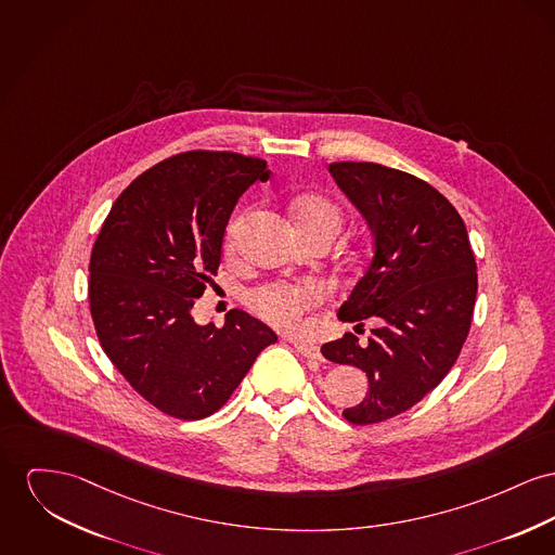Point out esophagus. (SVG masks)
Segmentation results:
<instances>
[{"instance_id": "34e87169", "label": "esophagus", "mask_w": 555, "mask_h": 555, "mask_svg": "<svg viewBox=\"0 0 555 555\" xmlns=\"http://www.w3.org/2000/svg\"><path fill=\"white\" fill-rule=\"evenodd\" d=\"M296 351L305 358H313V360H320L322 353H320V347L313 345V343H305V340H293Z\"/></svg>"}]
</instances>
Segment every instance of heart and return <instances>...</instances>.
<instances>
[{"label":"heart","mask_w":555,"mask_h":555,"mask_svg":"<svg viewBox=\"0 0 555 555\" xmlns=\"http://www.w3.org/2000/svg\"><path fill=\"white\" fill-rule=\"evenodd\" d=\"M244 217H237L229 224L227 231V244L231 246ZM293 217H295L298 231L313 233V231H328L336 235V231L343 224V212L334 204L333 199L318 195V193H305L293 204ZM326 286L318 280H296V282H273L267 286H260L250 295V305L273 326H280L284 331H295L305 313L315 309L326 300Z\"/></svg>","instance_id":"1"}]
</instances>
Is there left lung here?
Returning <instances> with one entry per match:
<instances>
[{
	"mask_svg": "<svg viewBox=\"0 0 555 555\" xmlns=\"http://www.w3.org/2000/svg\"><path fill=\"white\" fill-rule=\"evenodd\" d=\"M328 170L374 235L369 271L338 320L374 318L378 326L364 347L347 333L322 353L366 372V398L343 416L372 425L421 402L454 366L474 318L478 267L465 222L438 189L372 162H334Z\"/></svg>",
	"mask_w": 555,
	"mask_h": 555,
	"instance_id": "obj_1",
	"label": "left lung"
}]
</instances>
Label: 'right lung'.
I'll return each instance as SVG.
<instances>
[{
  "label": "right lung",
  "instance_id": "add662e5",
  "mask_svg": "<svg viewBox=\"0 0 555 555\" xmlns=\"http://www.w3.org/2000/svg\"><path fill=\"white\" fill-rule=\"evenodd\" d=\"M267 162L231 151L172 155L121 191L90 257V313L113 366L175 418L215 414L275 333L246 311L222 328L191 309L221 264L240 195L267 181Z\"/></svg>",
  "mask_w": 555,
  "mask_h": 555
}]
</instances>
